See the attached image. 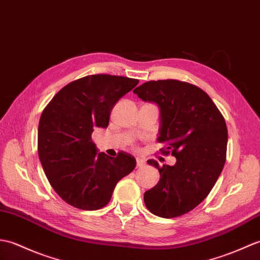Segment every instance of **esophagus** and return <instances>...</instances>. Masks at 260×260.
Masks as SVG:
<instances>
[{"label": "esophagus", "mask_w": 260, "mask_h": 260, "mask_svg": "<svg viewBox=\"0 0 260 260\" xmlns=\"http://www.w3.org/2000/svg\"><path fill=\"white\" fill-rule=\"evenodd\" d=\"M143 166H145V160L138 158L137 159V168H141V167H143Z\"/></svg>", "instance_id": "1"}]
</instances>
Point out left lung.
Wrapping results in <instances>:
<instances>
[{"label":"left lung","instance_id":"8db88e82","mask_svg":"<svg viewBox=\"0 0 260 260\" xmlns=\"http://www.w3.org/2000/svg\"><path fill=\"white\" fill-rule=\"evenodd\" d=\"M160 109L158 141L162 154L176 157L174 166L148 160L160 180L145 192L153 215L175 218L194 209L215 186L226 162L228 131L221 112L206 92L179 80L148 81L134 90Z\"/></svg>","mask_w":260,"mask_h":260}]
</instances>
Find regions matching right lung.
I'll return each instance as SVG.
<instances>
[{
    "label": "right lung",
    "instance_id": "1",
    "mask_svg": "<svg viewBox=\"0 0 260 260\" xmlns=\"http://www.w3.org/2000/svg\"><path fill=\"white\" fill-rule=\"evenodd\" d=\"M139 80L92 74L72 81L44 108L38 129V152L54 191L70 206L98 210L109 204L115 184L136 168L134 155L98 153L91 135L107 128L115 103Z\"/></svg>",
    "mask_w": 260,
    "mask_h": 260
}]
</instances>
